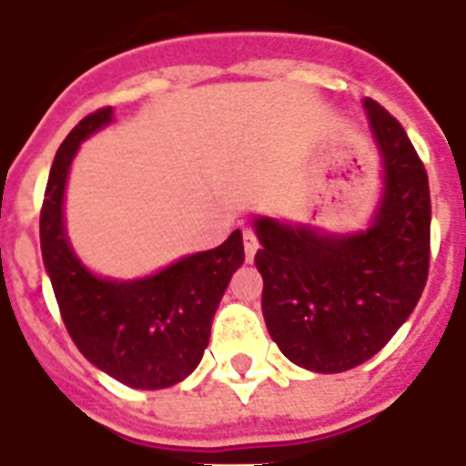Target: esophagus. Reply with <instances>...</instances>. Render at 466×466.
<instances>
[{
    "mask_svg": "<svg viewBox=\"0 0 466 466\" xmlns=\"http://www.w3.org/2000/svg\"><path fill=\"white\" fill-rule=\"evenodd\" d=\"M256 248H258V237H256L254 229H244V251H247V261H254Z\"/></svg>",
    "mask_w": 466,
    "mask_h": 466,
    "instance_id": "obj_1",
    "label": "esophagus"
}]
</instances>
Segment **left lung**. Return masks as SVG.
Returning <instances> with one entry per match:
<instances>
[{
	"instance_id": "obj_1",
	"label": "left lung",
	"mask_w": 466,
	"mask_h": 466,
	"mask_svg": "<svg viewBox=\"0 0 466 466\" xmlns=\"http://www.w3.org/2000/svg\"><path fill=\"white\" fill-rule=\"evenodd\" d=\"M382 155L384 196L372 225L329 237L276 219H256V268L263 319L288 360L343 372L380 353L419 305L431 266L428 174L390 111L365 98Z\"/></svg>"
}]
</instances>
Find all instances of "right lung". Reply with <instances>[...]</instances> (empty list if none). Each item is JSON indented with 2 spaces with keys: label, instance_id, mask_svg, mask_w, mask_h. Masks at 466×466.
I'll return each instance as SVG.
<instances>
[{
  "label": "right lung",
  "instance_id": "1",
  "mask_svg": "<svg viewBox=\"0 0 466 466\" xmlns=\"http://www.w3.org/2000/svg\"><path fill=\"white\" fill-rule=\"evenodd\" d=\"M111 118L108 106L89 113L57 149L40 210V251L79 353L127 387L164 390L188 377L203 358L215 309L244 263V241L234 229L218 248L127 283L104 280L84 268L65 234L62 198L79 142Z\"/></svg>",
  "mask_w": 466,
  "mask_h": 466
}]
</instances>
